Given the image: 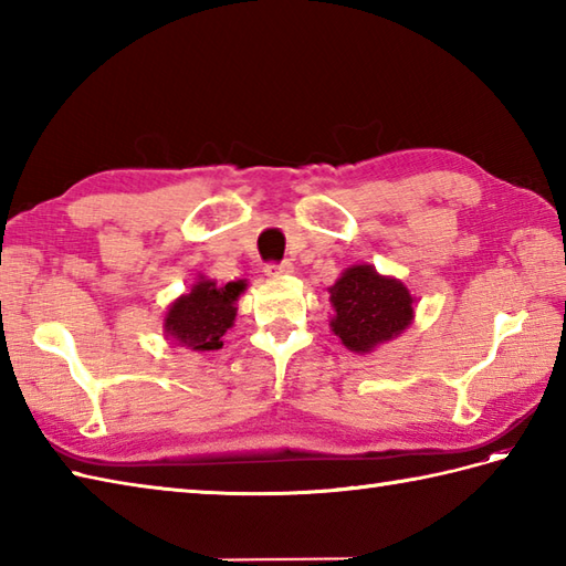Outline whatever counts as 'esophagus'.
Returning a JSON list of instances; mask_svg holds the SVG:
<instances>
[{
	"label": "esophagus",
	"instance_id": "34e87169",
	"mask_svg": "<svg viewBox=\"0 0 566 566\" xmlns=\"http://www.w3.org/2000/svg\"><path fill=\"white\" fill-rule=\"evenodd\" d=\"M294 272V264L292 262H270L268 264V268H264V274H268V276H272V280H274V276H286V274H292Z\"/></svg>",
	"mask_w": 566,
	"mask_h": 566
}]
</instances>
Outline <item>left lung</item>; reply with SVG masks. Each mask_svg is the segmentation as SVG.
I'll list each match as a JSON object with an SVG mask.
<instances>
[{"label": "left lung", "mask_w": 566, "mask_h": 566, "mask_svg": "<svg viewBox=\"0 0 566 566\" xmlns=\"http://www.w3.org/2000/svg\"><path fill=\"white\" fill-rule=\"evenodd\" d=\"M331 328L347 350L369 353L401 335L413 321V296L403 282L371 264H353L331 286Z\"/></svg>", "instance_id": "left-lung-1"}]
</instances>
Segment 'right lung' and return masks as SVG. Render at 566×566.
<instances>
[{
    "label": "right lung",
    "instance_id": "obj_1",
    "mask_svg": "<svg viewBox=\"0 0 566 566\" xmlns=\"http://www.w3.org/2000/svg\"><path fill=\"white\" fill-rule=\"evenodd\" d=\"M245 292V282H228L219 286L211 280H201L170 304L165 314V335L175 345L189 350L209 353L221 350L223 335L235 321V302Z\"/></svg>",
    "mask_w": 566,
    "mask_h": 566
}]
</instances>
